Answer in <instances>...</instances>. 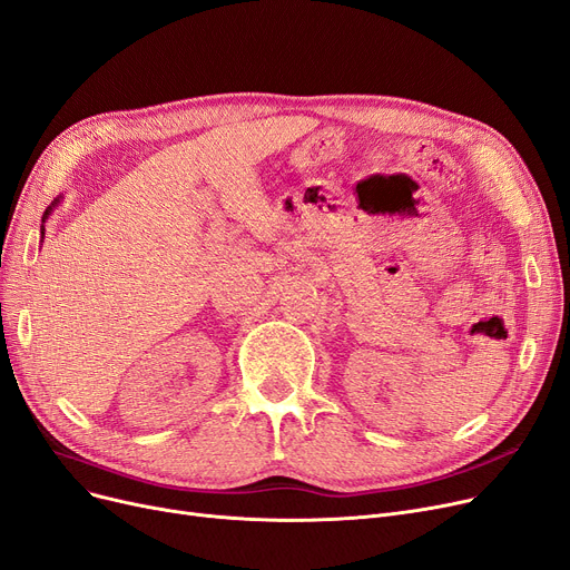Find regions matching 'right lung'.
I'll return each mask as SVG.
<instances>
[{
  "mask_svg": "<svg viewBox=\"0 0 570 570\" xmlns=\"http://www.w3.org/2000/svg\"><path fill=\"white\" fill-rule=\"evenodd\" d=\"M46 214H48V209H46ZM46 214H43V216H46Z\"/></svg>",
  "mask_w": 570,
  "mask_h": 570,
  "instance_id": "add662e5",
  "label": "right lung"
}]
</instances>
